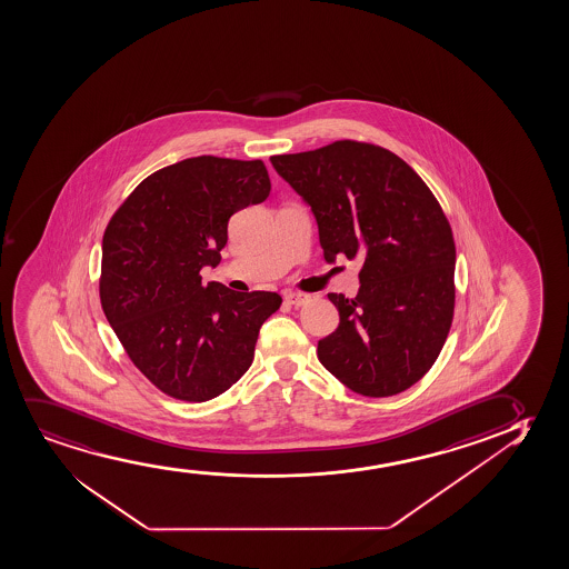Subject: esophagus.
I'll use <instances>...</instances> for the list:
<instances>
[{
    "instance_id": "esophagus-1",
    "label": "esophagus",
    "mask_w": 569,
    "mask_h": 569,
    "mask_svg": "<svg viewBox=\"0 0 569 569\" xmlns=\"http://www.w3.org/2000/svg\"><path fill=\"white\" fill-rule=\"evenodd\" d=\"M284 300L290 306H303V303L310 300V296L303 295V292H284Z\"/></svg>"
}]
</instances>
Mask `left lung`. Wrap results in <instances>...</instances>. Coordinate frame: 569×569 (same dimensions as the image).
Listing matches in <instances>:
<instances>
[{"label": "left lung", "instance_id": "left-lung-1", "mask_svg": "<svg viewBox=\"0 0 569 569\" xmlns=\"http://www.w3.org/2000/svg\"><path fill=\"white\" fill-rule=\"evenodd\" d=\"M316 216L329 263H360L356 298L329 295L340 323L317 358L358 395L395 396L439 358L453 317L456 246L413 169L381 146L339 140L271 158Z\"/></svg>", "mask_w": 569, "mask_h": 569}]
</instances>
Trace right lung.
I'll use <instances>...</instances> for the list:
<instances>
[{
    "mask_svg": "<svg viewBox=\"0 0 569 569\" xmlns=\"http://www.w3.org/2000/svg\"><path fill=\"white\" fill-rule=\"evenodd\" d=\"M269 192L261 159L200 156L151 173L111 217L101 308L130 361L167 396L206 402L252 366L281 296L203 284L200 271L219 266L230 216Z\"/></svg>",
    "mask_w": 569,
    "mask_h": 569,
    "instance_id": "right-lung-1",
    "label": "right lung"
}]
</instances>
